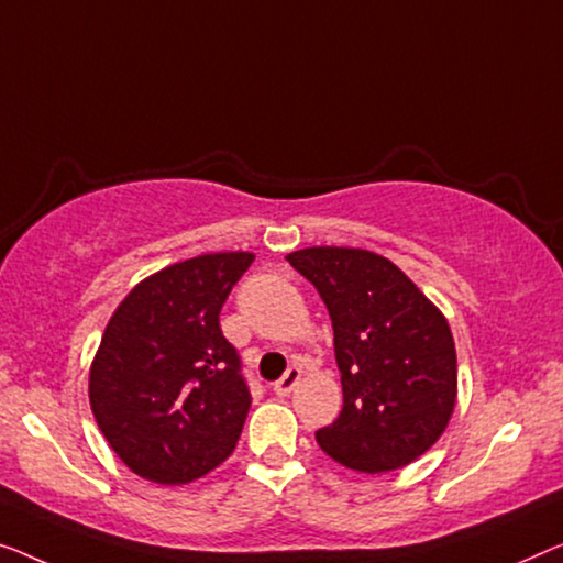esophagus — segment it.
Here are the masks:
<instances>
[{"instance_id": "34e87169", "label": "esophagus", "mask_w": 563, "mask_h": 563, "mask_svg": "<svg viewBox=\"0 0 563 563\" xmlns=\"http://www.w3.org/2000/svg\"><path fill=\"white\" fill-rule=\"evenodd\" d=\"M298 382H300V368L298 366H290L288 372L283 374V379H278L275 382V394H280V397H288V394L298 387Z\"/></svg>"}]
</instances>
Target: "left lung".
<instances>
[{
    "label": "left lung",
    "instance_id": "8db88e82",
    "mask_svg": "<svg viewBox=\"0 0 563 563\" xmlns=\"http://www.w3.org/2000/svg\"><path fill=\"white\" fill-rule=\"evenodd\" d=\"M288 263L333 323L343 409L316 440L335 463L389 473L440 440L457 397L448 318L391 260L358 247H306Z\"/></svg>",
    "mask_w": 563,
    "mask_h": 563
}]
</instances>
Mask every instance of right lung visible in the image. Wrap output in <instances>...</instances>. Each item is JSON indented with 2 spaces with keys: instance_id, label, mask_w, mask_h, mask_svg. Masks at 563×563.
<instances>
[{
  "instance_id": "1",
  "label": "right lung",
  "mask_w": 563,
  "mask_h": 563,
  "mask_svg": "<svg viewBox=\"0 0 563 563\" xmlns=\"http://www.w3.org/2000/svg\"><path fill=\"white\" fill-rule=\"evenodd\" d=\"M253 253L164 267L115 308L90 366V409L133 473L184 485L232 455L250 409L238 349L220 310Z\"/></svg>"
}]
</instances>
